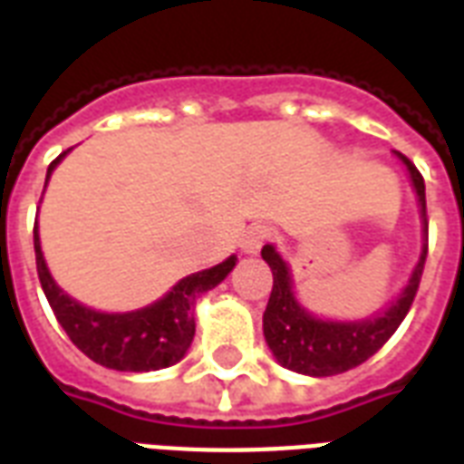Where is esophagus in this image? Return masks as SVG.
<instances>
[{
  "label": "esophagus",
  "instance_id": "1",
  "mask_svg": "<svg viewBox=\"0 0 464 464\" xmlns=\"http://www.w3.org/2000/svg\"><path fill=\"white\" fill-rule=\"evenodd\" d=\"M272 238H275V228H272V226L255 224L247 228L246 236H243V240H240V246H243V250H246V253H257V250H260V247Z\"/></svg>",
  "mask_w": 464,
  "mask_h": 464
}]
</instances>
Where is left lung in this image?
<instances>
[{
  "label": "left lung",
  "mask_w": 464,
  "mask_h": 464,
  "mask_svg": "<svg viewBox=\"0 0 464 464\" xmlns=\"http://www.w3.org/2000/svg\"><path fill=\"white\" fill-rule=\"evenodd\" d=\"M397 156L410 168L411 182H414V189L419 195L421 217H424L426 246L407 289L385 313H381L373 320H363V323H323V320L308 315L294 298L289 267L275 253V247H262V257L272 267V276H275L267 308L262 315V327H265V339H267L269 349L282 366L291 368L296 373L315 375V378L352 371V368L371 359L395 334L404 315L410 313L421 275H424L426 255H429V218H426L424 178L407 156Z\"/></svg>",
  "instance_id": "obj_1"
}]
</instances>
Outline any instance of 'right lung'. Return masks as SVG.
I'll return each instance as SVG.
<instances>
[{
  "mask_svg": "<svg viewBox=\"0 0 464 464\" xmlns=\"http://www.w3.org/2000/svg\"><path fill=\"white\" fill-rule=\"evenodd\" d=\"M62 151L47 168V178L60 163ZM33 246H35V267H38L40 286L53 308L57 323L67 337L82 349L91 361L112 371H159L173 366L185 356L188 346L195 337V301L204 291L214 289L236 267V257H228L217 267L204 269L192 276H185L163 296L159 304L134 313H96L83 308L53 282L47 272L43 253H40L38 228H33Z\"/></svg>",
  "mask_w": 464,
  "mask_h": 464,
  "instance_id": "add662e5",
  "label": "right lung"
}]
</instances>
